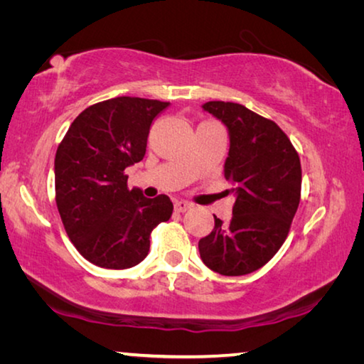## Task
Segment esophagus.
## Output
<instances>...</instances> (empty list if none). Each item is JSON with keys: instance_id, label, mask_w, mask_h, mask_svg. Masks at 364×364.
<instances>
[{"instance_id": "34e87169", "label": "esophagus", "mask_w": 364, "mask_h": 364, "mask_svg": "<svg viewBox=\"0 0 364 364\" xmlns=\"http://www.w3.org/2000/svg\"><path fill=\"white\" fill-rule=\"evenodd\" d=\"M193 207V204H189V202H186V200H175V210L176 212H186V210H189V208Z\"/></svg>"}]
</instances>
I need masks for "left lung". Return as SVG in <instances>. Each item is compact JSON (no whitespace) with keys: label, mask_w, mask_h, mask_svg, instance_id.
Masks as SVG:
<instances>
[{"label":"left lung","mask_w":364,"mask_h":364,"mask_svg":"<svg viewBox=\"0 0 364 364\" xmlns=\"http://www.w3.org/2000/svg\"><path fill=\"white\" fill-rule=\"evenodd\" d=\"M202 109L230 134L225 178L236 202L228 225L213 215L215 228L199 241V254L215 273H254L284 244L299 208V154L274 122L242 104L208 101Z\"/></svg>","instance_id":"1"}]
</instances>
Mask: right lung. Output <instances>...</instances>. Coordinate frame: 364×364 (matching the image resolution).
Masks as SVG:
<instances>
[{"label": "right lung", "mask_w": 364, "mask_h": 364, "mask_svg": "<svg viewBox=\"0 0 364 364\" xmlns=\"http://www.w3.org/2000/svg\"><path fill=\"white\" fill-rule=\"evenodd\" d=\"M170 102L122 96L90 106L72 122L54 159L56 204L67 236L96 267L141 263L151 232L173 212L170 197L128 189L125 168L141 162L156 117Z\"/></svg>", "instance_id": "add662e5"}]
</instances>
